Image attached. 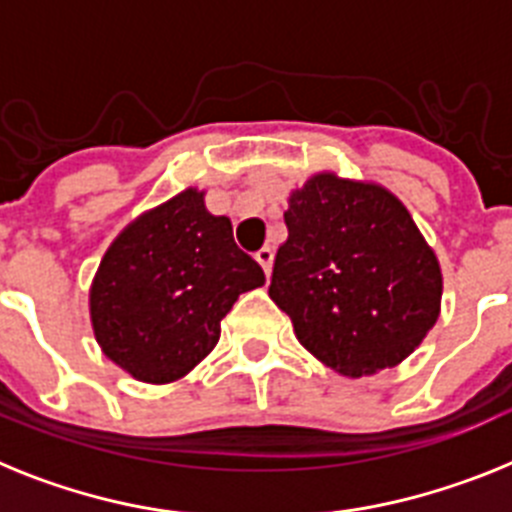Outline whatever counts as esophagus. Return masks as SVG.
Returning <instances> with one entry per match:
<instances>
[{
  "label": "esophagus",
  "mask_w": 512,
  "mask_h": 512,
  "mask_svg": "<svg viewBox=\"0 0 512 512\" xmlns=\"http://www.w3.org/2000/svg\"><path fill=\"white\" fill-rule=\"evenodd\" d=\"M256 261L261 264V269H264V274L269 277L271 274V264H274V253H271V248H261L259 253H256Z\"/></svg>",
  "instance_id": "1"
}]
</instances>
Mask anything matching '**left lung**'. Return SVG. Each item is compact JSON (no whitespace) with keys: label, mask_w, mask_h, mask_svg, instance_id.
I'll list each match as a JSON object with an SVG mask.
<instances>
[{"label":"left lung","mask_w":512,"mask_h":512,"mask_svg":"<svg viewBox=\"0 0 512 512\" xmlns=\"http://www.w3.org/2000/svg\"><path fill=\"white\" fill-rule=\"evenodd\" d=\"M269 297L318 361L369 377L408 359L441 315L436 253L377 182L312 174L289 192Z\"/></svg>","instance_id":"left-lung-1"}]
</instances>
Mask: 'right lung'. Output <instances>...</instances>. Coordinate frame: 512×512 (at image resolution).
Returning a JSON list of instances; mask_svg holds the SVG:
<instances>
[{
  "label": "right lung",
  "instance_id": "add662e5",
  "mask_svg": "<svg viewBox=\"0 0 512 512\" xmlns=\"http://www.w3.org/2000/svg\"><path fill=\"white\" fill-rule=\"evenodd\" d=\"M266 282L225 215L187 187L143 212L104 251L89 289L102 354L146 384L187 377L220 341L233 302Z\"/></svg>",
  "mask_w": 512,
  "mask_h": 512
}]
</instances>
